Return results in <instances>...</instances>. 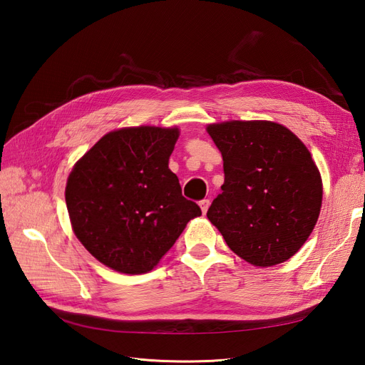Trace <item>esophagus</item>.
Listing matches in <instances>:
<instances>
[{
  "instance_id": "34e87169",
  "label": "esophagus",
  "mask_w": 365,
  "mask_h": 365,
  "mask_svg": "<svg viewBox=\"0 0 365 365\" xmlns=\"http://www.w3.org/2000/svg\"><path fill=\"white\" fill-rule=\"evenodd\" d=\"M200 207H201V210H202V213L205 215L208 207H210V200H202V201L200 202Z\"/></svg>"
}]
</instances>
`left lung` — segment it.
Returning <instances> with one entry per match:
<instances>
[{"instance_id": "1", "label": "left lung", "mask_w": 365, "mask_h": 365, "mask_svg": "<svg viewBox=\"0 0 365 365\" xmlns=\"http://www.w3.org/2000/svg\"><path fill=\"white\" fill-rule=\"evenodd\" d=\"M222 153V193L207 217L230 250L254 267H272L303 247L319 216L322 176L295 134L267 120L208 125Z\"/></svg>"}]
</instances>
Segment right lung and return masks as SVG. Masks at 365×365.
<instances>
[{
	"mask_svg": "<svg viewBox=\"0 0 365 365\" xmlns=\"http://www.w3.org/2000/svg\"><path fill=\"white\" fill-rule=\"evenodd\" d=\"M178 128H123L74 164L65 201L74 235L108 268L145 274L201 208L169 169Z\"/></svg>",
	"mask_w": 365,
	"mask_h": 365,
	"instance_id": "obj_1",
	"label": "right lung"
}]
</instances>
